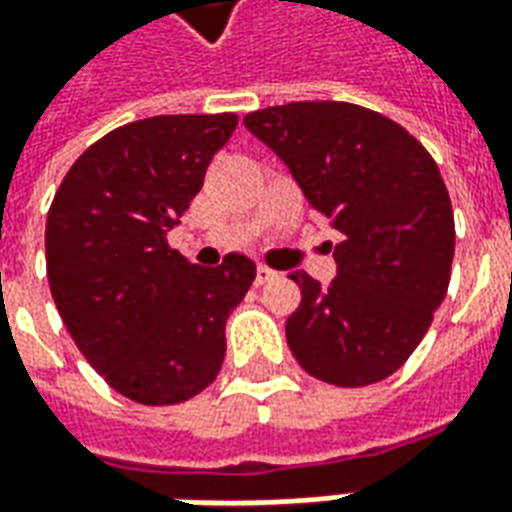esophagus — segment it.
I'll list each match as a JSON object with an SVG mask.
<instances>
[{
  "label": "esophagus",
  "instance_id": "34e87169",
  "mask_svg": "<svg viewBox=\"0 0 512 512\" xmlns=\"http://www.w3.org/2000/svg\"><path fill=\"white\" fill-rule=\"evenodd\" d=\"M276 279V271L268 266H257V274H255V285H268V282H274Z\"/></svg>",
  "mask_w": 512,
  "mask_h": 512
}]
</instances>
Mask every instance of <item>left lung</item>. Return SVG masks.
I'll use <instances>...</instances> for the list:
<instances>
[{
    "label": "left lung",
    "mask_w": 512,
    "mask_h": 512,
    "mask_svg": "<svg viewBox=\"0 0 512 512\" xmlns=\"http://www.w3.org/2000/svg\"><path fill=\"white\" fill-rule=\"evenodd\" d=\"M244 124L282 157L314 217L342 233L331 285L290 274L301 287L285 325L295 361L339 388L391 377L448 293L456 225L437 162L401 124L352 102L274 105Z\"/></svg>",
    "instance_id": "1"
}]
</instances>
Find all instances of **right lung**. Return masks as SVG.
<instances>
[{"mask_svg": "<svg viewBox=\"0 0 512 512\" xmlns=\"http://www.w3.org/2000/svg\"><path fill=\"white\" fill-rule=\"evenodd\" d=\"M236 124V113H181L116 127L75 160L48 208L56 309L83 358L138 404H179L217 380L227 317L255 282L249 257L200 268L168 244Z\"/></svg>", "mask_w": 512, "mask_h": 512, "instance_id": "right-lung-1", "label": "right lung"}]
</instances>
